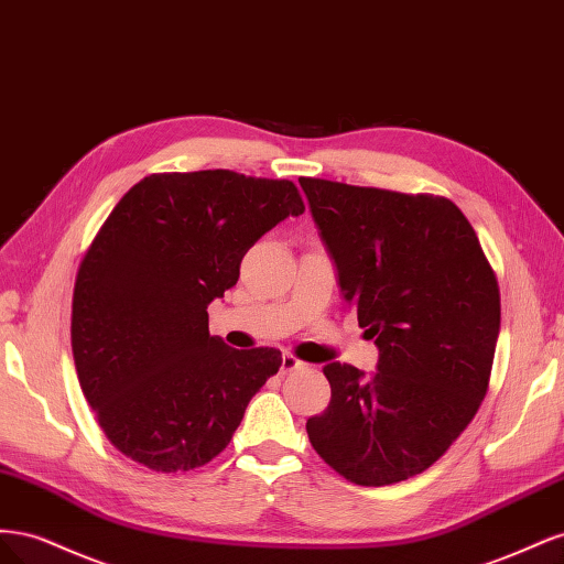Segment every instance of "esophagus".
Segmentation results:
<instances>
[{"label": "esophagus", "instance_id": "obj_1", "mask_svg": "<svg viewBox=\"0 0 564 564\" xmlns=\"http://www.w3.org/2000/svg\"><path fill=\"white\" fill-rule=\"evenodd\" d=\"M301 367H305L299 357H294L292 352H284L282 355V367H280V373H289V371H296V369H301Z\"/></svg>", "mask_w": 564, "mask_h": 564}]
</instances>
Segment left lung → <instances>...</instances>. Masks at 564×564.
Here are the masks:
<instances>
[{
  "label": "left lung",
  "instance_id": "8db88e82",
  "mask_svg": "<svg viewBox=\"0 0 564 564\" xmlns=\"http://www.w3.org/2000/svg\"><path fill=\"white\" fill-rule=\"evenodd\" d=\"M379 371L329 362L311 445L346 480H409L445 454L487 395L501 327L497 275L447 197L299 178Z\"/></svg>",
  "mask_w": 564,
  "mask_h": 564
}]
</instances>
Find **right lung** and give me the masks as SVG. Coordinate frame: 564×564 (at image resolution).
Wrapping results in <instances>:
<instances>
[{
  "instance_id": "obj_1",
  "label": "right lung",
  "mask_w": 564,
  "mask_h": 564,
  "mask_svg": "<svg viewBox=\"0 0 564 564\" xmlns=\"http://www.w3.org/2000/svg\"><path fill=\"white\" fill-rule=\"evenodd\" d=\"M305 204L292 181L209 169L150 174L117 202L77 270L73 357L112 445L158 473L228 447L275 348L235 350L207 305L237 284L256 240Z\"/></svg>"
}]
</instances>
